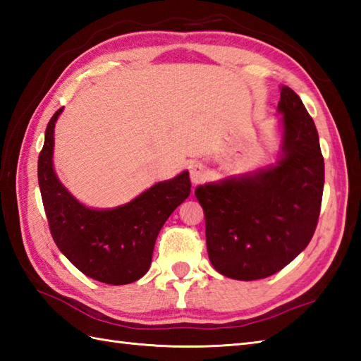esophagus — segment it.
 <instances>
[{"mask_svg": "<svg viewBox=\"0 0 361 361\" xmlns=\"http://www.w3.org/2000/svg\"><path fill=\"white\" fill-rule=\"evenodd\" d=\"M206 176V169L203 164L197 163L194 166H190V180H192L194 185H197V183H200L203 178Z\"/></svg>", "mask_w": 361, "mask_h": 361, "instance_id": "esophagus-1", "label": "esophagus"}]
</instances>
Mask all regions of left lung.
Wrapping results in <instances>:
<instances>
[{
    "instance_id": "obj_1",
    "label": "left lung",
    "mask_w": 361,
    "mask_h": 361,
    "mask_svg": "<svg viewBox=\"0 0 361 361\" xmlns=\"http://www.w3.org/2000/svg\"><path fill=\"white\" fill-rule=\"evenodd\" d=\"M282 147L276 164L195 189L212 267L231 279L278 273L312 240L324 189L315 122L301 99L281 87Z\"/></svg>"
}]
</instances>
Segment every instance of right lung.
Segmentation results:
<instances>
[{
	"mask_svg": "<svg viewBox=\"0 0 361 361\" xmlns=\"http://www.w3.org/2000/svg\"><path fill=\"white\" fill-rule=\"evenodd\" d=\"M62 111L48 122L38 157V185L52 239L88 278L110 286L135 282L149 271L159 229L190 194L189 172L157 183L118 208H87L54 172V127Z\"/></svg>",
	"mask_w": 361,
	"mask_h": 361,
	"instance_id": "right-lung-1",
	"label": "right lung"
}]
</instances>
